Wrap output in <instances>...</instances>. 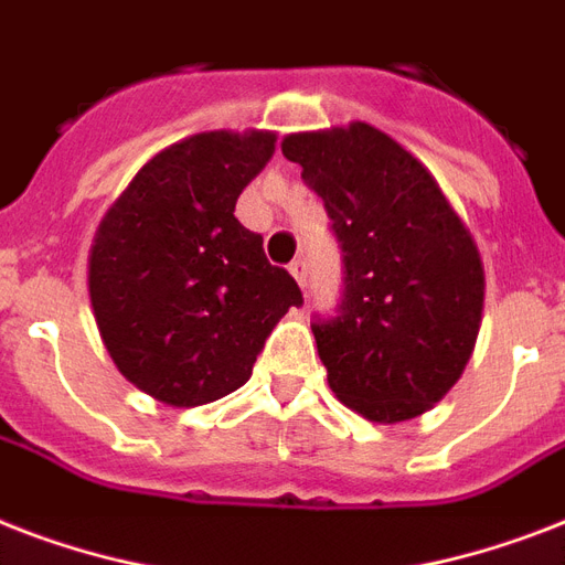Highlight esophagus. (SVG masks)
<instances>
[{
    "label": "esophagus",
    "instance_id": "1",
    "mask_svg": "<svg viewBox=\"0 0 565 565\" xmlns=\"http://www.w3.org/2000/svg\"><path fill=\"white\" fill-rule=\"evenodd\" d=\"M290 275L299 281V287H305V281H308V264H305V257H296V260H292Z\"/></svg>",
    "mask_w": 565,
    "mask_h": 565
}]
</instances>
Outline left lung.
I'll use <instances>...</instances> for the list:
<instances>
[{
	"label": "left lung",
	"mask_w": 565,
	"mask_h": 565,
	"mask_svg": "<svg viewBox=\"0 0 565 565\" xmlns=\"http://www.w3.org/2000/svg\"><path fill=\"white\" fill-rule=\"evenodd\" d=\"M345 264L337 317L313 322L328 386L372 422L416 419L463 375L483 310L472 234L428 167L370 122L287 135Z\"/></svg>",
	"instance_id": "obj_1"
}]
</instances>
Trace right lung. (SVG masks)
I'll use <instances>...</instances> for the list:
<instances>
[{
	"instance_id": "obj_1",
	"label": "right lung",
	"mask_w": 565,
	"mask_h": 565,
	"mask_svg": "<svg viewBox=\"0 0 565 565\" xmlns=\"http://www.w3.org/2000/svg\"><path fill=\"white\" fill-rule=\"evenodd\" d=\"M275 152L273 131H202L137 172L102 216L87 290L117 370L152 398L199 407L252 375L299 284L234 204Z\"/></svg>"
}]
</instances>
